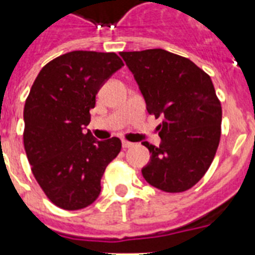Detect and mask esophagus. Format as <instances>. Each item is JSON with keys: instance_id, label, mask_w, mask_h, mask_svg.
<instances>
[{"instance_id": "obj_1", "label": "esophagus", "mask_w": 255, "mask_h": 255, "mask_svg": "<svg viewBox=\"0 0 255 255\" xmlns=\"http://www.w3.org/2000/svg\"><path fill=\"white\" fill-rule=\"evenodd\" d=\"M122 144H123L124 149H127V148L133 147V143H131V141H127V140H123V141H122Z\"/></svg>"}]
</instances>
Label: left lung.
<instances>
[{"label": "left lung", "mask_w": 255, "mask_h": 255, "mask_svg": "<svg viewBox=\"0 0 255 255\" xmlns=\"http://www.w3.org/2000/svg\"><path fill=\"white\" fill-rule=\"evenodd\" d=\"M157 126L159 147L144 141L149 163L141 169L149 185L178 193L209 169L221 136L222 110L212 79L188 58L163 49L120 53Z\"/></svg>", "instance_id": "obj_1"}]
</instances>
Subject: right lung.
I'll use <instances>...</instances> for the list:
<instances>
[{"label": "right lung", "instance_id": "1", "mask_svg": "<svg viewBox=\"0 0 255 255\" xmlns=\"http://www.w3.org/2000/svg\"><path fill=\"white\" fill-rule=\"evenodd\" d=\"M122 66L115 53L71 51L49 62L31 86L23 110L26 156L42 190L62 209L91 205L122 149L118 137L100 141L85 132L96 94Z\"/></svg>", "mask_w": 255, "mask_h": 255}]
</instances>
